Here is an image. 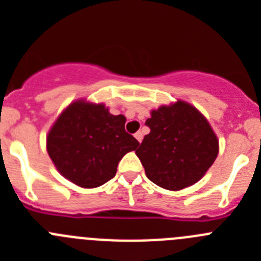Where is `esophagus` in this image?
I'll use <instances>...</instances> for the list:
<instances>
[{
  "label": "esophagus",
  "mask_w": 261,
  "mask_h": 261,
  "mask_svg": "<svg viewBox=\"0 0 261 261\" xmlns=\"http://www.w3.org/2000/svg\"><path fill=\"white\" fill-rule=\"evenodd\" d=\"M135 137H136V140H137L138 142H141V141H142V133H141V132H137V133H136Z\"/></svg>",
  "instance_id": "obj_1"
}]
</instances>
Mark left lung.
Returning <instances> with one entry per match:
<instances>
[{
	"instance_id": "1",
	"label": "left lung",
	"mask_w": 261,
	"mask_h": 261,
	"mask_svg": "<svg viewBox=\"0 0 261 261\" xmlns=\"http://www.w3.org/2000/svg\"><path fill=\"white\" fill-rule=\"evenodd\" d=\"M150 133L136 154L149 180L165 190L180 191L197 183L218 154L211 124L190 103L177 100L151 111Z\"/></svg>"
}]
</instances>
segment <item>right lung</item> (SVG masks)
I'll use <instances>...</instances> for the list:
<instances>
[{
    "label": "right lung",
    "mask_w": 261,
    "mask_h": 261,
    "mask_svg": "<svg viewBox=\"0 0 261 261\" xmlns=\"http://www.w3.org/2000/svg\"><path fill=\"white\" fill-rule=\"evenodd\" d=\"M138 145L125 132V116L82 99L62 111L47 136V151L60 174L82 188L111 180L121 158Z\"/></svg>",
    "instance_id": "1"
}]
</instances>
